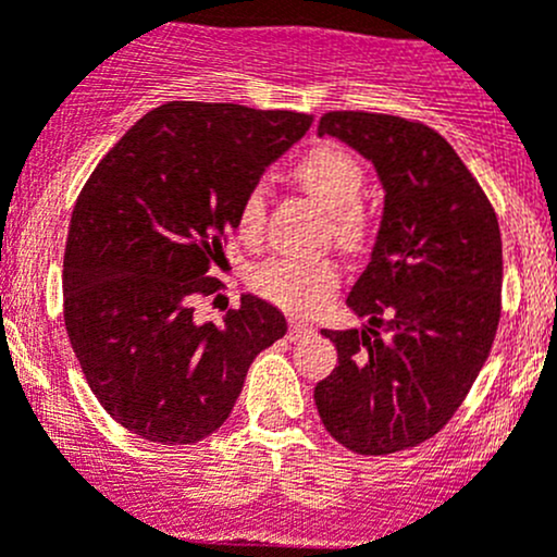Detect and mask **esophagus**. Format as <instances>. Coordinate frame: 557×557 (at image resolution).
Wrapping results in <instances>:
<instances>
[{
    "mask_svg": "<svg viewBox=\"0 0 557 557\" xmlns=\"http://www.w3.org/2000/svg\"><path fill=\"white\" fill-rule=\"evenodd\" d=\"M311 333V325H307V322L301 320H290L288 325V341H301L304 335Z\"/></svg>",
    "mask_w": 557,
    "mask_h": 557,
    "instance_id": "34e87169",
    "label": "esophagus"
}]
</instances>
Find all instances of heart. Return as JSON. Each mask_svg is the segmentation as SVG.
I'll return each mask as SVG.
<instances>
[{
  "label": "heart",
  "mask_w": 557,
  "mask_h": 557,
  "mask_svg": "<svg viewBox=\"0 0 557 557\" xmlns=\"http://www.w3.org/2000/svg\"><path fill=\"white\" fill-rule=\"evenodd\" d=\"M293 176L311 198L330 211V232L344 248H362L372 235V211L364 206V169L351 150L322 143L304 152ZM240 235L256 243L267 222V187L253 185L240 203ZM248 283L256 296L288 311H311L338 288L341 267L330 256H274L250 269Z\"/></svg>",
  "instance_id": "obj_1"
}]
</instances>
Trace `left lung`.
<instances>
[{
    "label": "left lung",
    "instance_id": "obj_1",
    "mask_svg": "<svg viewBox=\"0 0 557 557\" xmlns=\"http://www.w3.org/2000/svg\"><path fill=\"white\" fill-rule=\"evenodd\" d=\"M317 134L375 163L386 206L346 304L364 330H322L338 364L317 383L330 436L357 455L418 447L449 423L503 314L497 213L455 148L420 121L333 110Z\"/></svg>",
    "mask_w": 557,
    "mask_h": 557
}]
</instances>
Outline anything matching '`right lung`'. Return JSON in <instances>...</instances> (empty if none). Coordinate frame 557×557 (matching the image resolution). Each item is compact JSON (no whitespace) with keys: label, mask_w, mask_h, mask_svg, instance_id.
I'll return each mask as SVG.
<instances>
[{"label":"right lung","mask_w":557,"mask_h":557,"mask_svg":"<svg viewBox=\"0 0 557 557\" xmlns=\"http://www.w3.org/2000/svg\"><path fill=\"white\" fill-rule=\"evenodd\" d=\"M311 115L174 100L137 121L91 171L73 206L63 261L65 330L91 394L126 431L195 444L230 418L250 362L285 317L243 296L222 325L193 301L222 290L230 232L269 163Z\"/></svg>","instance_id":"add662e5"}]
</instances>
